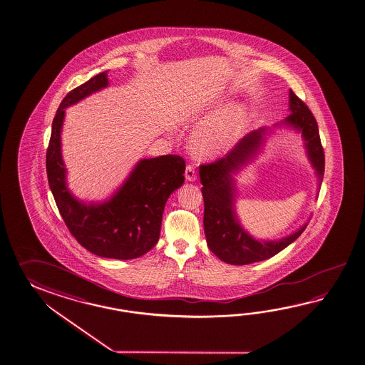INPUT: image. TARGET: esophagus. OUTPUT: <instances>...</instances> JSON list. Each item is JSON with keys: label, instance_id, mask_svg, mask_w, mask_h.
Segmentation results:
<instances>
[{"label": "esophagus", "instance_id": "esophagus-1", "mask_svg": "<svg viewBox=\"0 0 365 365\" xmlns=\"http://www.w3.org/2000/svg\"><path fill=\"white\" fill-rule=\"evenodd\" d=\"M185 177L188 182H194L196 180V170H195L192 165H187L186 171H185Z\"/></svg>", "mask_w": 365, "mask_h": 365}]
</instances>
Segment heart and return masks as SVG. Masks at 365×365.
Listing matches in <instances>:
<instances>
[{
    "instance_id": "1",
    "label": "heart",
    "mask_w": 365,
    "mask_h": 365,
    "mask_svg": "<svg viewBox=\"0 0 365 365\" xmlns=\"http://www.w3.org/2000/svg\"><path fill=\"white\" fill-rule=\"evenodd\" d=\"M242 118V109L231 106L210 119L192 138V148L200 156H215L229 147L234 130Z\"/></svg>"
}]
</instances>
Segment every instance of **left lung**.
<instances>
[{
	"instance_id": "obj_1",
	"label": "left lung",
	"mask_w": 365,
	"mask_h": 365,
	"mask_svg": "<svg viewBox=\"0 0 365 365\" xmlns=\"http://www.w3.org/2000/svg\"><path fill=\"white\" fill-rule=\"evenodd\" d=\"M290 115L275 123L274 127H290L302 134L305 152L319 179V188L324 178L325 156L321 145L317 122L308 106L292 91L289 92ZM268 127H260L246 135L229 155L216 163L201 165V192L204 197V231L209 250L220 260L231 265H247L268 260L281 252L302 235L308 222L290 235L277 240H259L240 225L235 213L237 182L234 175L259 155Z\"/></svg>"
}]
</instances>
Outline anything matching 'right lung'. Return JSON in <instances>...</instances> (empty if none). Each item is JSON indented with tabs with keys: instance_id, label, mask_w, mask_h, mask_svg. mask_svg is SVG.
<instances>
[{
	"instance_id": "obj_1",
	"label": "right lung",
	"mask_w": 365,
	"mask_h": 365,
	"mask_svg": "<svg viewBox=\"0 0 365 365\" xmlns=\"http://www.w3.org/2000/svg\"><path fill=\"white\" fill-rule=\"evenodd\" d=\"M108 86V71H104L62 100L53 119L46 174L57 208L74 238L100 257L131 260L156 246L165 204L183 185L186 164L175 155L143 158L108 200L86 202L75 197L67 187L61 150L65 109Z\"/></svg>"
}]
</instances>
